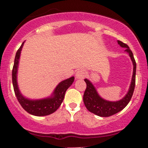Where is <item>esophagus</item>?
Wrapping results in <instances>:
<instances>
[{"label":"esophagus","mask_w":148,"mask_h":148,"mask_svg":"<svg viewBox=\"0 0 148 148\" xmlns=\"http://www.w3.org/2000/svg\"><path fill=\"white\" fill-rule=\"evenodd\" d=\"M86 75V72L84 69H79L76 73V78L77 79H84Z\"/></svg>","instance_id":"esophagus-1"}]
</instances>
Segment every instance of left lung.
<instances>
[{
  "mask_svg": "<svg viewBox=\"0 0 148 148\" xmlns=\"http://www.w3.org/2000/svg\"><path fill=\"white\" fill-rule=\"evenodd\" d=\"M117 42L121 47L126 49L125 51L129 53L132 64H133V74H132V82H131L130 89L126 96L117 102H109V101L104 100L99 96L92 84L86 79H84V82L86 84V88L83 96V101L85 107L90 112L94 113L99 117H110L113 114H117V112L123 110L130 101L133 95L134 89H135L136 62H135L133 53L126 44L120 41H117Z\"/></svg>",
  "mask_w": 148,
  "mask_h": 148,
  "instance_id": "left-lung-1",
  "label": "left lung"
}]
</instances>
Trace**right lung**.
<instances>
[{"instance_id": "add662e5", "label": "right lung", "mask_w": 148, "mask_h": 148, "mask_svg": "<svg viewBox=\"0 0 148 148\" xmlns=\"http://www.w3.org/2000/svg\"><path fill=\"white\" fill-rule=\"evenodd\" d=\"M23 44L24 42H23V44L16 52L14 64H13V70H12V82H13L15 95L21 107L29 114L35 116L49 115L54 112L60 107L64 98L66 91L74 82V77H72L59 83L55 89L53 95L51 97L39 99V100H30L23 97L18 87L17 78H16L19 58H20L21 51Z\"/></svg>"}]
</instances>
